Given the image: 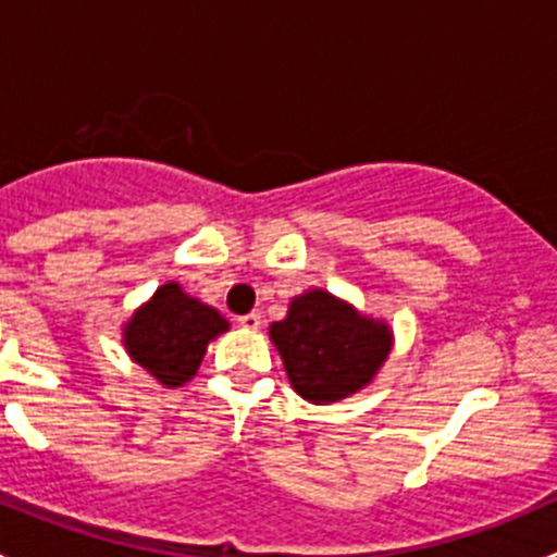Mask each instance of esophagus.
<instances>
[{
    "label": "esophagus",
    "mask_w": 557,
    "mask_h": 557,
    "mask_svg": "<svg viewBox=\"0 0 557 557\" xmlns=\"http://www.w3.org/2000/svg\"><path fill=\"white\" fill-rule=\"evenodd\" d=\"M239 325H243V329H258V325H261V314L247 312V314H243V318H239Z\"/></svg>",
    "instance_id": "obj_1"
}]
</instances>
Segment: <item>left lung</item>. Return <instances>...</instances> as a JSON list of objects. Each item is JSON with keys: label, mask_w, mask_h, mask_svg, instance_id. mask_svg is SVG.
I'll return each mask as SVG.
<instances>
[{"label": "left lung", "mask_w": 557, "mask_h": 557, "mask_svg": "<svg viewBox=\"0 0 557 557\" xmlns=\"http://www.w3.org/2000/svg\"><path fill=\"white\" fill-rule=\"evenodd\" d=\"M269 336L290 385L312 404L339 401L369 385L391 352L385 323L363 318L325 290L296 296Z\"/></svg>", "instance_id": "obj_1"}]
</instances>
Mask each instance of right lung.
I'll list each match as a JSON object with an SVG mask.
<instances>
[{
	"label": "right lung",
	"instance_id": "add662e5",
	"mask_svg": "<svg viewBox=\"0 0 557 557\" xmlns=\"http://www.w3.org/2000/svg\"><path fill=\"white\" fill-rule=\"evenodd\" d=\"M226 329L228 323L218 310L185 296L177 283H166L143 310L134 312L123 342L128 356L161 385L177 387L196 374L207 342Z\"/></svg>",
	"mask_w": 557,
	"mask_h": 557
}]
</instances>
